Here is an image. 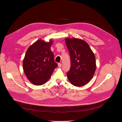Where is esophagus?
<instances>
[{
  "mask_svg": "<svg viewBox=\"0 0 122 122\" xmlns=\"http://www.w3.org/2000/svg\"><path fill=\"white\" fill-rule=\"evenodd\" d=\"M58 68H61V63H58Z\"/></svg>",
  "mask_w": 122,
  "mask_h": 122,
  "instance_id": "obj_1",
  "label": "esophagus"
}]
</instances>
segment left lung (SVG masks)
I'll return each mask as SVG.
<instances>
[{
	"label": "left lung",
	"mask_w": 122,
	"mask_h": 122,
	"mask_svg": "<svg viewBox=\"0 0 122 122\" xmlns=\"http://www.w3.org/2000/svg\"><path fill=\"white\" fill-rule=\"evenodd\" d=\"M71 58V68L67 75L73 86H82L90 82L96 68V58L88 44L79 39L66 38Z\"/></svg>",
	"instance_id": "obj_1"
}]
</instances>
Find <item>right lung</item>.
Listing matches in <instances>:
<instances>
[{"instance_id": "right-lung-1", "label": "right lung", "mask_w": 122, "mask_h": 122, "mask_svg": "<svg viewBox=\"0 0 122 122\" xmlns=\"http://www.w3.org/2000/svg\"><path fill=\"white\" fill-rule=\"evenodd\" d=\"M53 41L45 42L39 40L29 47L23 61L24 72L28 79L35 85L45 83L57 67L54 54L50 50Z\"/></svg>"}]
</instances>
